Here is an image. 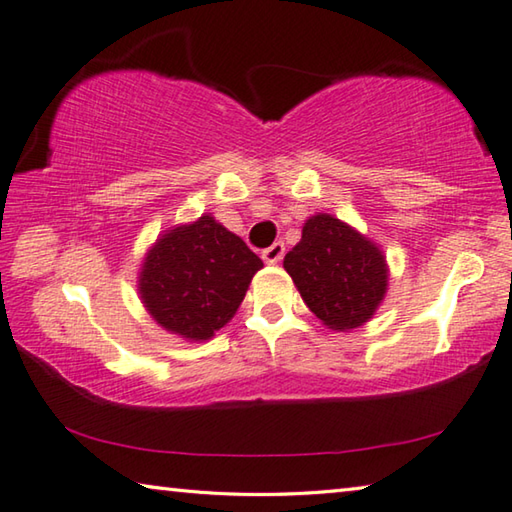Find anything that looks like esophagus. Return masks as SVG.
Masks as SVG:
<instances>
[{
	"mask_svg": "<svg viewBox=\"0 0 512 512\" xmlns=\"http://www.w3.org/2000/svg\"><path fill=\"white\" fill-rule=\"evenodd\" d=\"M284 257V244L282 241H275L273 246H268L266 250H262V259L266 264H277Z\"/></svg>",
	"mask_w": 512,
	"mask_h": 512,
	"instance_id": "obj_1",
	"label": "esophagus"
}]
</instances>
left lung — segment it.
Masks as SVG:
<instances>
[{"label": "left lung", "mask_w": 512, "mask_h": 512, "mask_svg": "<svg viewBox=\"0 0 512 512\" xmlns=\"http://www.w3.org/2000/svg\"><path fill=\"white\" fill-rule=\"evenodd\" d=\"M305 305L334 332H350L375 316L388 291L386 255L334 214L318 212L284 257Z\"/></svg>", "instance_id": "left-lung-1"}]
</instances>
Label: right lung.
Returning a JSON list of instances; mask_svg holds the SVG:
<instances>
[{
	"label": "right lung",
	"mask_w": 512,
	"mask_h": 512,
	"mask_svg": "<svg viewBox=\"0 0 512 512\" xmlns=\"http://www.w3.org/2000/svg\"><path fill=\"white\" fill-rule=\"evenodd\" d=\"M262 266L244 239L203 214L155 239L137 275V293L162 329L201 343L230 323Z\"/></svg>",
	"instance_id": "obj_1"
}]
</instances>
